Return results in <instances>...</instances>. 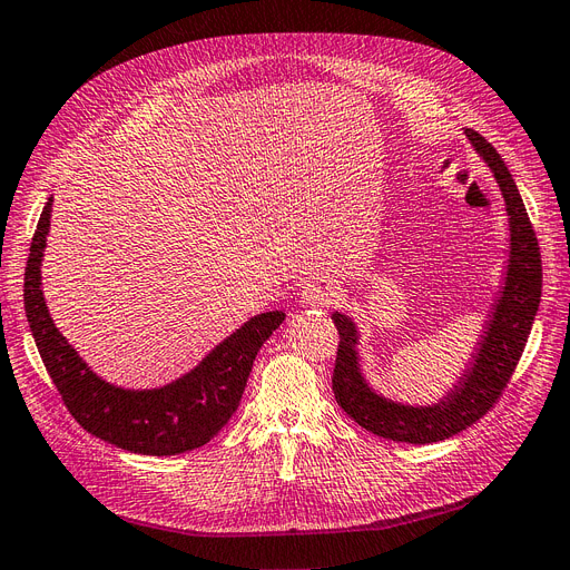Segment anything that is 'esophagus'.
Returning a JSON list of instances; mask_svg holds the SVG:
<instances>
[{"label":"esophagus","instance_id":"obj_1","mask_svg":"<svg viewBox=\"0 0 570 570\" xmlns=\"http://www.w3.org/2000/svg\"><path fill=\"white\" fill-rule=\"evenodd\" d=\"M338 299V289L327 281H308L302 289V302L306 306H332Z\"/></svg>","mask_w":570,"mask_h":570}]
</instances>
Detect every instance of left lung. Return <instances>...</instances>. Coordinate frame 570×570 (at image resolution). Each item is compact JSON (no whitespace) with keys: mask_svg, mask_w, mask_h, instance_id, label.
<instances>
[{"mask_svg":"<svg viewBox=\"0 0 570 570\" xmlns=\"http://www.w3.org/2000/svg\"><path fill=\"white\" fill-rule=\"evenodd\" d=\"M474 151L491 168L505 200L510 222V253L505 283L493 302L487 327L476 341L470 367L459 383L438 402L412 406L379 395L364 379L357 355V327L353 317L334 311L332 321L338 330L336 364L332 391L338 406L364 430L393 442L430 444L459 435L480 421L503 395L505 385L527 346L542 294V262L538 238L514 179L500 154L480 132L465 128Z\"/></svg>","mask_w":570,"mask_h":570,"instance_id":"1","label":"left lung"}]
</instances>
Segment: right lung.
I'll return each instance as SVG.
<instances>
[{
  "mask_svg": "<svg viewBox=\"0 0 570 570\" xmlns=\"http://www.w3.org/2000/svg\"><path fill=\"white\" fill-rule=\"evenodd\" d=\"M53 196L41 210L26 266V315L51 381L75 421L114 446L147 456H175L208 444L238 409L264 341L285 321L268 311L226 336L196 367L151 391H128L100 379L51 321L41 292V257L51 226Z\"/></svg>",
  "mask_w": 570,
  "mask_h": 570,
  "instance_id": "1",
  "label": "right lung"
}]
</instances>
